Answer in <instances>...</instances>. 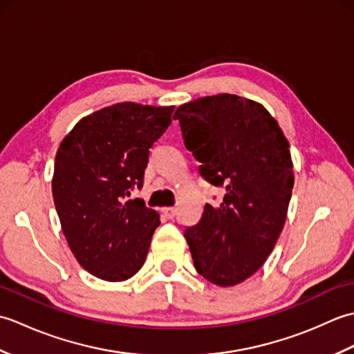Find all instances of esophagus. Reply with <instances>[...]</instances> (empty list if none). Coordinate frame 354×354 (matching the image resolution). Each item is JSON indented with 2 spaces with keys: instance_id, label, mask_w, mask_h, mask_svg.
<instances>
[{
  "instance_id": "34e87169",
  "label": "esophagus",
  "mask_w": 354,
  "mask_h": 354,
  "mask_svg": "<svg viewBox=\"0 0 354 354\" xmlns=\"http://www.w3.org/2000/svg\"><path fill=\"white\" fill-rule=\"evenodd\" d=\"M162 213H164L165 217H167V219H173V217L176 216V208L175 207H167V208L162 209Z\"/></svg>"
}]
</instances>
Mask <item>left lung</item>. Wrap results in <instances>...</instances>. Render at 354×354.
Here are the masks:
<instances>
[{
    "mask_svg": "<svg viewBox=\"0 0 354 354\" xmlns=\"http://www.w3.org/2000/svg\"><path fill=\"white\" fill-rule=\"evenodd\" d=\"M173 118L201 176L225 192L187 227L198 272L217 286H234L257 272L272 252L293 187L289 142L260 103L234 94L202 97Z\"/></svg>",
    "mask_w": 354,
    "mask_h": 354,
    "instance_id": "left-lung-1",
    "label": "left lung"
}]
</instances>
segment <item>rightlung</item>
<instances>
[{
	"label": "right lung",
	"instance_id": "right-lung-1",
	"mask_svg": "<svg viewBox=\"0 0 354 354\" xmlns=\"http://www.w3.org/2000/svg\"><path fill=\"white\" fill-rule=\"evenodd\" d=\"M173 108L117 103L82 118L59 146L53 199L74 257L89 274L124 281L145 265L160 216L141 190L149 152Z\"/></svg>",
	"mask_w": 354,
	"mask_h": 354
}]
</instances>
